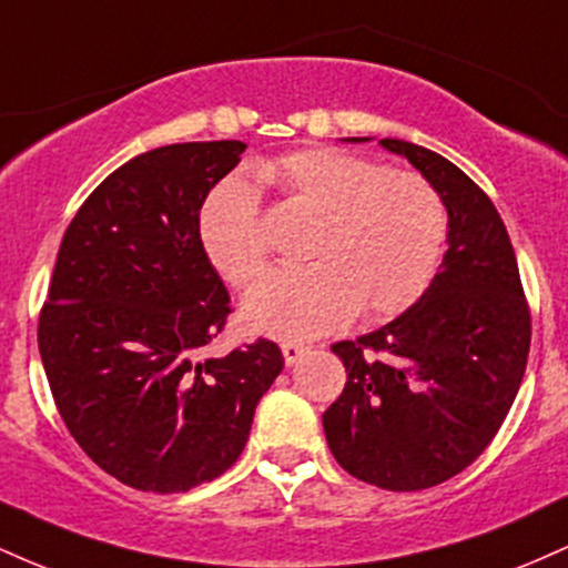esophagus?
Returning a JSON list of instances; mask_svg holds the SVG:
<instances>
[{"label": "esophagus", "instance_id": "1", "mask_svg": "<svg viewBox=\"0 0 568 568\" xmlns=\"http://www.w3.org/2000/svg\"><path fill=\"white\" fill-rule=\"evenodd\" d=\"M280 349H283L285 366H293V363H298L306 352H310V347H304V344H293V342H283L280 344Z\"/></svg>", "mask_w": 568, "mask_h": 568}]
</instances>
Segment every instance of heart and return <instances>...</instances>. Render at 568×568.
Listing matches in <instances>:
<instances>
[{
    "mask_svg": "<svg viewBox=\"0 0 568 568\" xmlns=\"http://www.w3.org/2000/svg\"><path fill=\"white\" fill-rule=\"evenodd\" d=\"M258 184L317 213L302 270H275L245 296V323L262 334L304 342L361 315H397L425 293L446 243V205L425 175L387 171L334 146H312L253 165ZM207 258L232 285L266 264L256 192L226 181L200 213Z\"/></svg>",
    "mask_w": 568,
    "mask_h": 568,
    "instance_id": "obj_1",
    "label": "heart"
}]
</instances>
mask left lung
Masks as SVG:
<instances>
[{"label":"left lung","mask_w":568,"mask_h":568,"mask_svg":"<svg viewBox=\"0 0 568 568\" xmlns=\"http://www.w3.org/2000/svg\"><path fill=\"white\" fill-rule=\"evenodd\" d=\"M379 143L438 189L448 251L400 317L331 347L347 384L323 429L334 459L357 480L419 491L454 478L494 440L524 379L531 315L513 243L484 189L425 146Z\"/></svg>","instance_id":"8db88e82"}]
</instances>
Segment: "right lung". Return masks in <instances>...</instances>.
<instances>
[{
  "label": "right lung",
  "mask_w": 568,
  "mask_h": 568,
  "mask_svg": "<svg viewBox=\"0 0 568 568\" xmlns=\"http://www.w3.org/2000/svg\"><path fill=\"white\" fill-rule=\"evenodd\" d=\"M243 152L192 141L139 154L61 240L37 331L50 393L82 452L139 491H189L230 470L283 371L270 338L197 361L232 312L200 207Z\"/></svg>",
  "instance_id": "right-lung-1"
}]
</instances>
